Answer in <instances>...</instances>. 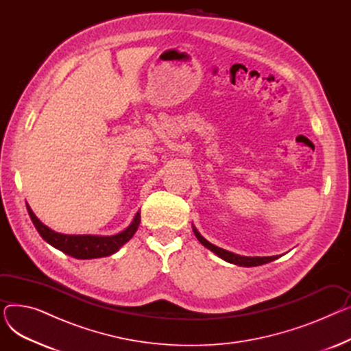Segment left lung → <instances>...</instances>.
<instances>
[{"mask_svg": "<svg viewBox=\"0 0 351 351\" xmlns=\"http://www.w3.org/2000/svg\"><path fill=\"white\" fill-rule=\"evenodd\" d=\"M193 232H195V236L197 237V241L204 245L205 247H208L209 250H212L213 253H216L220 259H223L229 263H233V265H237V266H245V267H252V266H261V265H265V263H269V262H273L274 259H278V256H267V257H247V256H239V254H234L232 252H228L225 249H220L215 245H212L210 242H208L206 239L202 236L195 228H193Z\"/></svg>", "mask_w": 351, "mask_h": 351, "instance_id": "8db88e82", "label": "left lung"}]
</instances>
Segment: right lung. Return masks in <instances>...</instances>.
<instances>
[{
  "label": "right lung",
  "instance_id": "right-lung-1",
  "mask_svg": "<svg viewBox=\"0 0 351 351\" xmlns=\"http://www.w3.org/2000/svg\"><path fill=\"white\" fill-rule=\"evenodd\" d=\"M28 215L32 220L35 229L41 237L51 246L60 249L61 252L75 257V259H95V257L109 256L125 245L138 230L141 222V213H136L134 222L123 232L114 236H92V234H62L51 230L41 220L34 215L31 208L27 205Z\"/></svg>",
  "mask_w": 351,
  "mask_h": 351
}]
</instances>
